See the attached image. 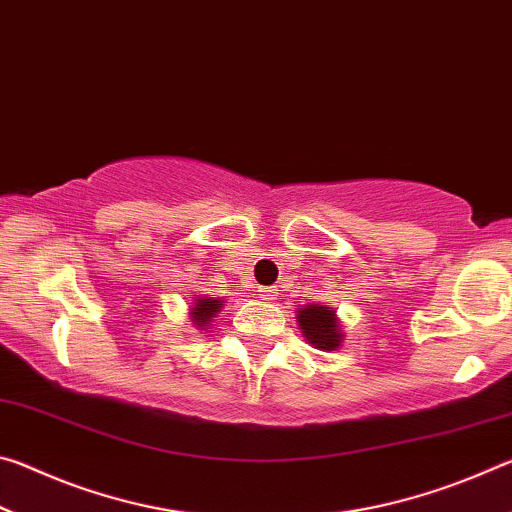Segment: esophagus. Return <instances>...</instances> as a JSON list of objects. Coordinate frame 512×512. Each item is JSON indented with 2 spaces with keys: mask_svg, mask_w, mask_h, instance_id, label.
I'll return each mask as SVG.
<instances>
[{
  "mask_svg": "<svg viewBox=\"0 0 512 512\" xmlns=\"http://www.w3.org/2000/svg\"><path fill=\"white\" fill-rule=\"evenodd\" d=\"M259 298L266 302H273L277 298V289L275 287H262L259 289Z\"/></svg>",
  "mask_w": 512,
  "mask_h": 512,
  "instance_id": "obj_1",
  "label": "esophagus"
}]
</instances>
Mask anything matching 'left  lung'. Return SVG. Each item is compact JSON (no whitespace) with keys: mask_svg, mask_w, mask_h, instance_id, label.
<instances>
[{"mask_svg":"<svg viewBox=\"0 0 512 512\" xmlns=\"http://www.w3.org/2000/svg\"><path fill=\"white\" fill-rule=\"evenodd\" d=\"M296 320L302 336H305L307 343L314 345L316 350H339L345 341L341 320L336 316V309L332 307L309 302V305L296 311Z\"/></svg>","mask_w":512,"mask_h":512,"instance_id":"1","label":"left lung"}]
</instances>
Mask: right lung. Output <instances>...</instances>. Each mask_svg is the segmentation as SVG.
<instances>
[{
    "instance_id": "add662e5",
    "label": "right lung",
    "mask_w": 512,
    "mask_h": 512,
    "mask_svg": "<svg viewBox=\"0 0 512 512\" xmlns=\"http://www.w3.org/2000/svg\"><path fill=\"white\" fill-rule=\"evenodd\" d=\"M225 300L221 298H207V296H196L194 302H189V323L194 329H203L207 332L212 325V320L221 314Z\"/></svg>"
}]
</instances>
